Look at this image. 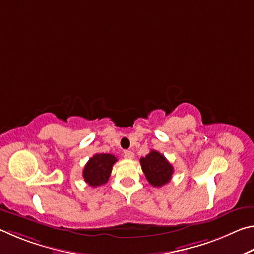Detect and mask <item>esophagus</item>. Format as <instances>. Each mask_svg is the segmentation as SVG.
<instances>
[{
    "label": "esophagus",
    "mask_w": 254,
    "mask_h": 254,
    "mask_svg": "<svg viewBox=\"0 0 254 254\" xmlns=\"http://www.w3.org/2000/svg\"><path fill=\"white\" fill-rule=\"evenodd\" d=\"M124 157L127 159H133L134 158V153L130 151V150H126V151H124Z\"/></svg>",
    "instance_id": "1"
}]
</instances>
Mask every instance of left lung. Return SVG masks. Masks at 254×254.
Returning <instances> with one entry per match:
<instances>
[{"instance_id":"8db88e82","label":"left lung","mask_w":254,"mask_h":254,"mask_svg":"<svg viewBox=\"0 0 254 254\" xmlns=\"http://www.w3.org/2000/svg\"><path fill=\"white\" fill-rule=\"evenodd\" d=\"M140 163L145 178L152 186L161 187L170 182L174 167L160 152L151 150L147 156L140 159Z\"/></svg>"}]
</instances>
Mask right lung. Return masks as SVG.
I'll return each instance as SVG.
<instances>
[{
	"label": "right lung",
	"instance_id": "right-lung-1",
	"mask_svg": "<svg viewBox=\"0 0 254 254\" xmlns=\"http://www.w3.org/2000/svg\"><path fill=\"white\" fill-rule=\"evenodd\" d=\"M118 161L111 153H96L89 159L83 170V177L92 187H97L107 183L113 165Z\"/></svg>",
	"mask_w": 254,
	"mask_h": 254
}]
</instances>
